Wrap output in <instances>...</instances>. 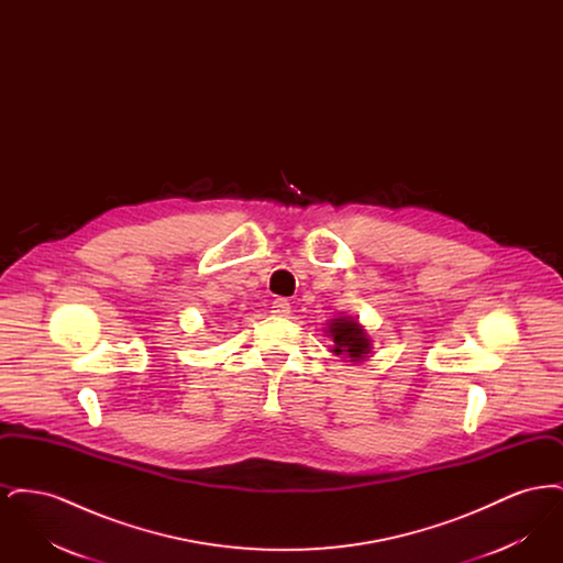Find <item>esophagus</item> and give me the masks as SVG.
I'll return each instance as SVG.
<instances>
[{
    "label": "esophagus",
    "mask_w": 563,
    "mask_h": 563,
    "mask_svg": "<svg viewBox=\"0 0 563 563\" xmlns=\"http://www.w3.org/2000/svg\"><path fill=\"white\" fill-rule=\"evenodd\" d=\"M272 314H276V317H289V314H291V303H289V299L276 297V299L272 301Z\"/></svg>",
    "instance_id": "obj_1"
}]
</instances>
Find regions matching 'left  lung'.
<instances>
[{
    "mask_svg": "<svg viewBox=\"0 0 563 563\" xmlns=\"http://www.w3.org/2000/svg\"><path fill=\"white\" fill-rule=\"evenodd\" d=\"M327 333V338L333 342L331 352L335 356L346 358L349 363L361 365L372 356V338L365 331V327L358 322V319L352 317H335L327 322V327L322 329Z\"/></svg>",
    "mask_w": 563,
    "mask_h": 563,
    "instance_id": "left-lung-1",
    "label": "left lung"
}]
</instances>
